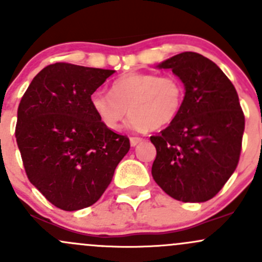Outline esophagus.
<instances>
[{"label":"esophagus","instance_id":"obj_1","mask_svg":"<svg viewBox=\"0 0 262 262\" xmlns=\"http://www.w3.org/2000/svg\"><path fill=\"white\" fill-rule=\"evenodd\" d=\"M143 139L142 138H138V137H132L130 138V145L132 147H136V145H138L139 143H142Z\"/></svg>","mask_w":262,"mask_h":262}]
</instances>
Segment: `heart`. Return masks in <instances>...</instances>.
<instances>
[{"label": "heart", "mask_w": 262, "mask_h": 262, "mask_svg": "<svg viewBox=\"0 0 262 262\" xmlns=\"http://www.w3.org/2000/svg\"><path fill=\"white\" fill-rule=\"evenodd\" d=\"M110 95L95 92L90 106L109 130H118L129 113V126L137 132L161 129L174 122L184 103V85L176 76L129 73L115 79Z\"/></svg>", "instance_id": "obj_1"}]
</instances>
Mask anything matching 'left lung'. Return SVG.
I'll return each instance as SVG.
<instances>
[{
  "mask_svg": "<svg viewBox=\"0 0 262 262\" xmlns=\"http://www.w3.org/2000/svg\"><path fill=\"white\" fill-rule=\"evenodd\" d=\"M157 69H170L184 85L183 108L159 136L152 166L156 183L182 202H206L237 167L245 117L232 82L213 61L182 52Z\"/></svg>",
  "mask_w": 262,
  "mask_h": 262,
  "instance_id": "left-lung-1",
  "label": "left lung"
}]
</instances>
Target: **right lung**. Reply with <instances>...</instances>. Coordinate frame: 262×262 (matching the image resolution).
<instances>
[{"label":"right lung","instance_id":"1","mask_svg":"<svg viewBox=\"0 0 262 262\" xmlns=\"http://www.w3.org/2000/svg\"><path fill=\"white\" fill-rule=\"evenodd\" d=\"M115 70L56 62L32 79L17 110L16 140L30 182L64 211L94 205L130 144L106 129L90 95Z\"/></svg>","mask_w":262,"mask_h":262}]
</instances>
